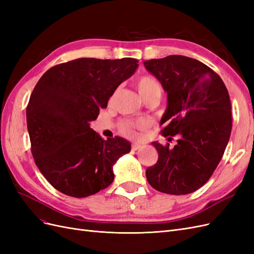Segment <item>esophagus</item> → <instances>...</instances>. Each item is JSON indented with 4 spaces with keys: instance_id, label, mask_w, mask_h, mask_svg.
I'll return each instance as SVG.
<instances>
[{
    "instance_id": "1",
    "label": "esophagus",
    "mask_w": 254,
    "mask_h": 254,
    "mask_svg": "<svg viewBox=\"0 0 254 254\" xmlns=\"http://www.w3.org/2000/svg\"><path fill=\"white\" fill-rule=\"evenodd\" d=\"M141 147H142L141 144H137V143H133V144L131 145V149H132L133 151H135V150H137V149H140Z\"/></svg>"
}]
</instances>
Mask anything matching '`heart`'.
Returning a JSON list of instances; mask_svg holds the SVG:
<instances>
[{"label":"heart","instance_id":"1","mask_svg":"<svg viewBox=\"0 0 254 254\" xmlns=\"http://www.w3.org/2000/svg\"><path fill=\"white\" fill-rule=\"evenodd\" d=\"M136 86L143 98L149 96H161V93H162V88H161L160 82L157 78L150 75H144L140 77L136 81ZM145 127L146 123L143 121L124 122L121 126L123 133L130 137H134L136 135V129H143Z\"/></svg>","mask_w":254,"mask_h":254}]
</instances>
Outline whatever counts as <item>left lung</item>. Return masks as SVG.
Masks as SVG:
<instances>
[{
    "label": "left lung",
    "mask_w": 254,
    "mask_h": 254,
    "mask_svg": "<svg viewBox=\"0 0 254 254\" xmlns=\"http://www.w3.org/2000/svg\"><path fill=\"white\" fill-rule=\"evenodd\" d=\"M146 70L162 84L167 107L160 125L162 134H178L174 148L152 142L157 163L146 178L159 191L193 193L211 178L224 155L232 129L231 103L219 75L199 60L171 55L144 61Z\"/></svg>",
    "instance_id": "left-lung-1"
}]
</instances>
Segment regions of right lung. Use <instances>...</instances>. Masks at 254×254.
Instances as JSON below:
<instances>
[{"label": "right lung", "mask_w": 254, "mask_h": 254, "mask_svg": "<svg viewBox=\"0 0 254 254\" xmlns=\"http://www.w3.org/2000/svg\"><path fill=\"white\" fill-rule=\"evenodd\" d=\"M134 58H79L51 67L26 108L32 153L39 171L61 193L96 194L114 179L113 165L131 149L120 136L103 140L90 128L120 84L137 67Z\"/></svg>", "instance_id": "right-lung-1"}]
</instances>
